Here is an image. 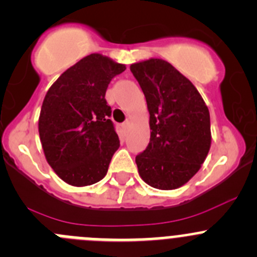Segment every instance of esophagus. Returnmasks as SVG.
<instances>
[{"label": "esophagus", "mask_w": 257, "mask_h": 257, "mask_svg": "<svg viewBox=\"0 0 257 257\" xmlns=\"http://www.w3.org/2000/svg\"><path fill=\"white\" fill-rule=\"evenodd\" d=\"M121 126H123L124 131H128L129 126H131V120H125L123 124H121Z\"/></svg>", "instance_id": "1"}]
</instances>
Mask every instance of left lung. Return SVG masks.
I'll use <instances>...</instances> for the list:
<instances>
[{"instance_id": "left-lung-1", "label": "left lung", "mask_w": 257, "mask_h": 257, "mask_svg": "<svg viewBox=\"0 0 257 257\" xmlns=\"http://www.w3.org/2000/svg\"><path fill=\"white\" fill-rule=\"evenodd\" d=\"M146 96L151 138L136 157L140 176L160 190H174L200 170L212 143L208 106L195 86L164 59L131 64Z\"/></svg>"}]
</instances>
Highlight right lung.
I'll return each instance as SVG.
<instances>
[{
    "label": "right lung",
    "instance_id": "right-lung-1",
    "mask_svg": "<svg viewBox=\"0 0 257 257\" xmlns=\"http://www.w3.org/2000/svg\"><path fill=\"white\" fill-rule=\"evenodd\" d=\"M125 71L92 53L69 67L50 86L39 115V136L49 166L64 183L87 186L106 175L119 137L105 100L110 81Z\"/></svg>",
    "mask_w": 257,
    "mask_h": 257
}]
</instances>
